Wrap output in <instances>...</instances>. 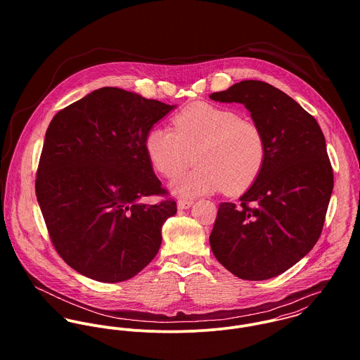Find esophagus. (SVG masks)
Returning a JSON list of instances; mask_svg holds the SVG:
<instances>
[{
	"mask_svg": "<svg viewBox=\"0 0 360 360\" xmlns=\"http://www.w3.org/2000/svg\"><path fill=\"white\" fill-rule=\"evenodd\" d=\"M191 205H193V201H190V200H179L177 201L179 209H188Z\"/></svg>",
	"mask_w": 360,
	"mask_h": 360,
	"instance_id": "1",
	"label": "esophagus"
}]
</instances>
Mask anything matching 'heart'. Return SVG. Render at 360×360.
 <instances>
[{
  "label": "heart",
  "mask_w": 360,
  "mask_h": 360,
  "mask_svg": "<svg viewBox=\"0 0 360 360\" xmlns=\"http://www.w3.org/2000/svg\"><path fill=\"white\" fill-rule=\"evenodd\" d=\"M172 123L173 130L150 129L144 147L151 165L167 179L183 173L194 159L200 163L172 184L177 195L221 190L237 195L257 181L267 159V141L254 120L227 106L197 103L176 113Z\"/></svg>",
  "instance_id": "heart-1"
}]
</instances>
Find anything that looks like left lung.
<instances>
[{
    "instance_id": "8db88e82",
    "label": "left lung",
    "mask_w": 360,
    "mask_h": 360,
    "mask_svg": "<svg viewBox=\"0 0 360 360\" xmlns=\"http://www.w3.org/2000/svg\"><path fill=\"white\" fill-rule=\"evenodd\" d=\"M244 103L264 131L267 159L240 204L221 202L209 237L214 257L243 280L276 277L317 243L334 187L316 119L281 90L244 80L209 96Z\"/></svg>"
}]
</instances>
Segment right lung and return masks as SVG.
I'll list each match as a JSON object with an SVG mask.
<instances>
[{"instance_id":"1","label":"right lung","mask_w":360,"mask_h":360,"mask_svg":"<svg viewBox=\"0 0 360 360\" xmlns=\"http://www.w3.org/2000/svg\"><path fill=\"white\" fill-rule=\"evenodd\" d=\"M174 105L103 87L59 110L46 133L36 195L59 257L80 274L119 283L159 251L176 214L146 153V136Z\"/></svg>"}]
</instances>
